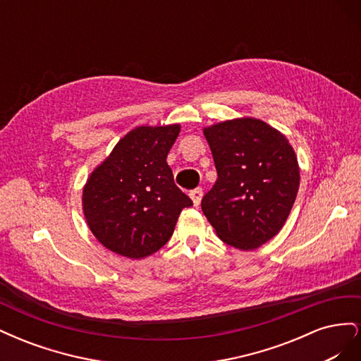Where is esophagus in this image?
Here are the masks:
<instances>
[{
	"label": "esophagus",
	"mask_w": 361,
	"mask_h": 361,
	"mask_svg": "<svg viewBox=\"0 0 361 361\" xmlns=\"http://www.w3.org/2000/svg\"><path fill=\"white\" fill-rule=\"evenodd\" d=\"M202 195H203L202 188H195V190L190 191V197H191V200H192V203H194V206H195V207H197V206L200 204V202H202Z\"/></svg>",
	"instance_id": "obj_1"
}]
</instances>
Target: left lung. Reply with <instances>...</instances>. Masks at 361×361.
I'll list each match as a JSON object with an SVG mask.
<instances>
[{
    "label": "left lung",
    "instance_id": "8db88e82",
    "mask_svg": "<svg viewBox=\"0 0 361 361\" xmlns=\"http://www.w3.org/2000/svg\"><path fill=\"white\" fill-rule=\"evenodd\" d=\"M218 179L202 200L216 236L238 250H255L285 226L300 187L289 140L256 117L203 128Z\"/></svg>",
    "mask_w": 361,
    "mask_h": 361
}]
</instances>
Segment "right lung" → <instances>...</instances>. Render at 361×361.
<instances>
[{
	"label": "right lung",
	"instance_id": "add662e5",
	"mask_svg": "<svg viewBox=\"0 0 361 361\" xmlns=\"http://www.w3.org/2000/svg\"><path fill=\"white\" fill-rule=\"evenodd\" d=\"M180 125L137 126L118 140L82 188V212L94 238L128 259H145L167 244L191 199L173 182L169 150Z\"/></svg>",
	"mask_w": 361,
	"mask_h": 361
}]
</instances>
